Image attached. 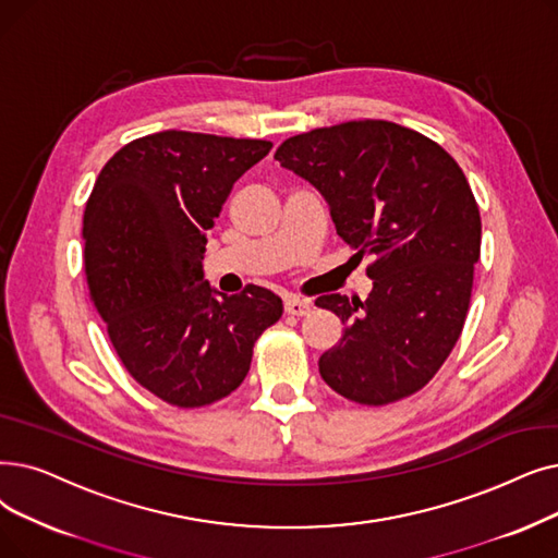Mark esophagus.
I'll return each mask as SVG.
<instances>
[{
    "label": "esophagus",
    "mask_w": 558,
    "mask_h": 558,
    "mask_svg": "<svg viewBox=\"0 0 558 558\" xmlns=\"http://www.w3.org/2000/svg\"><path fill=\"white\" fill-rule=\"evenodd\" d=\"M312 307L310 301L305 299H299V296H289L284 299V312L287 314H294V317H303V314H307Z\"/></svg>",
    "instance_id": "esophagus-1"
}]
</instances>
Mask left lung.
<instances>
[{
    "mask_svg": "<svg viewBox=\"0 0 558 558\" xmlns=\"http://www.w3.org/2000/svg\"><path fill=\"white\" fill-rule=\"evenodd\" d=\"M328 203L337 234L372 257L367 301L319 296L344 324L319 357L337 395L387 405L420 392L463 332L481 214L465 173L428 136L390 120H349L289 136L276 150Z\"/></svg>",
    "mask_w": 558,
    "mask_h": 558,
    "instance_id": "left-lung-1",
    "label": "left lung"
}]
</instances>
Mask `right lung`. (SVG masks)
I'll list each match as a JSON object with an SVG mask.
<instances>
[{"mask_svg": "<svg viewBox=\"0 0 558 558\" xmlns=\"http://www.w3.org/2000/svg\"><path fill=\"white\" fill-rule=\"evenodd\" d=\"M271 141L166 130L130 141L84 211L88 296L130 376L178 408L244 383L257 337L282 314L269 289L219 294L203 278L207 230Z\"/></svg>", "mask_w": 558, "mask_h": 558, "instance_id": "add662e5", "label": "right lung"}]
</instances>
